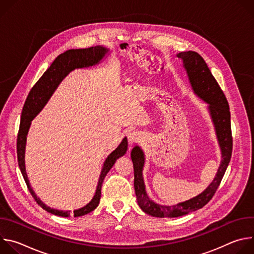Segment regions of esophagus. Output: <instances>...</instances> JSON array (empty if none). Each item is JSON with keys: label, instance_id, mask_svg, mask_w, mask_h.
<instances>
[{"label": "esophagus", "instance_id": "1", "mask_svg": "<svg viewBox=\"0 0 254 254\" xmlns=\"http://www.w3.org/2000/svg\"><path fill=\"white\" fill-rule=\"evenodd\" d=\"M141 138H142V135L139 132H137V131H133V132L128 134V142H129V144L138 142V141H140Z\"/></svg>", "mask_w": 254, "mask_h": 254}]
</instances>
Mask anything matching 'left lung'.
I'll return each instance as SVG.
<instances>
[{
    "instance_id": "obj_1",
    "label": "left lung",
    "mask_w": 254,
    "mask_h": 254,
    "mask_svg": "<svg viewBox=\"0 0 254 254\" xmlns=\"http://www.w3.org/2000/svg\"><path fill=\"white\" fill-rule=\"evenodd\" d=\"M177 57L183 62V68L185 69L193 92L208 104L209 114L221 150V163L217 170L215 178L202 193L187 201L180 202L175 205H161L150 199L146 192V186H144L142 177L146 156L140 147L135 146L131 150L130 157L133 164V186L137 204L144 213L153 217H159V218L180 217L204 207L212 199L217 188L219 187L232 154L230 112L227 99L222 89L212 75L204 59L197 52H180L177 54Z\"/></svg>"
}]
</instances>
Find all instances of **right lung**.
<instances>
[{
  "mask_svg": "<svg viewBox=\"0 0 254 254\" xmlns=\"http://www.w3.org/2000/svg\"><path fill=\"white\" fill-rule=\"evenodd\" d=\"M110 53V49L103 47V46H95V47H89L85 49H70L66 52L60 54L50 65V67L44 72V74L41 76V78L36 82V84L33 86L31 91L28 94V97L25 101L22 116H21V124H20V129L17 139V156H18V163L19 168L21 170V173L24 177L25 182L27 184V187L35 199V201L38 203L44 210L47 212L61 216V217H70L71 215L74 217H79L86 215L93 211L99 204L100 197H101V185L105 176L110 170L114 167L117 160H119L121 157H123L127 150V138L124 137L122 142L119 144V147L107 156L105 159L100 176L98 179L97 187L95 190V194L93 198L90 200L89 203H87L85 206L74 210L71 212L70 210H58L54 208H50L46 204H44L39 197L35 194L33 189L31 188L29 179L26 173V167H25V151H26V142H27V134L31 126L32 121L34 118L37 116L48 102L54 91L57 89L58 85L61 83V81L70 73L71 71L74 69L79 68H86L91 67L94 65L99 64L102 59Z\"/></svg>",
  "mask_w": 254,
  "mask_h": 254,
  "instance_id": "1",
  "label": "right lung"
}]
</instances>
